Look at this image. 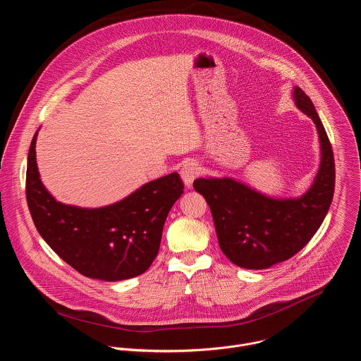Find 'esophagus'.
<instances>
[{
	"mask_svg": "<svg viewBox=\"0 0 361 361\" xmlns=\"http://www.w3.org/2000/svg\"><path fill=\"white\" fill-rule=\"evenodd\" d=\"M200 173V166L197 162L195 161H189L186 164H183V166L180 168V176H182V180L185 182V185L188 188L192 186L193 180L199 176Z\"/></svg>",
	"mask_w": 361,
	"mask_h": 361,
	"instance_id": "obj_1",
	"label": "esophagus"
}]
</instances>
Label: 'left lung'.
<instances>
[{
  "mask_svg": "<svg viewBox=\"0 0 361 361\" xmlns=\"http://www.w3.org/2000/svg\"><path fill=\"white\" fill-rule=\"evenodd\" d=\"M296 106L316 123L322 162L312 188L298 199H273L231 179L193 182L206 199L224 255L245 269H266L302 250L323 224L334 193L331 143L310 98L295 87Z\"/></svg>",
  "mask_w": 361,
  "mask_h": 361,
  "instance_id": "left-lung-1",
  "label": "left lung"
}]
</instances>
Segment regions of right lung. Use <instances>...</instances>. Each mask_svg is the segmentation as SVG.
I'll return each mask as SVG.
<instances>
[{"mask_svg":"<svg viewBox=\"0 0 361 361\" xmlns=\"http://www.w3.org/2000/svg\"><path fill=\"white\" fill-rule=\"evenodd\" d=\"M32 137L25 193L34 225L49 247L87 277L118 281L147 271L155 260L168 213L183 193L173 172L99 209L56 202L44 188Z\"/></svg>","mask_w":361,"mask_h":361,"instance_id":"add662e5","label":"right lung"}]
</instances>
